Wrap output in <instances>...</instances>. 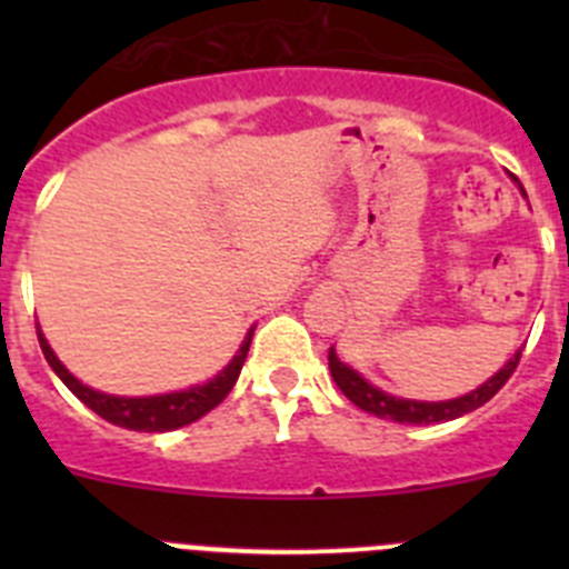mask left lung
Returning a JSON list of instances; mask_svg holds the SVG:
<instances>
[{
    "instance_id": "obj_1",
    "label": "left lung",
    "mask_w": 569,
    "mask_h": 569,
    "mask_svg": "<svg viewBox=\"0 0 569 569\" xmlns=\"http://www.w3.org/2000/svg\"><path fill=\"white\" fill-rule=\"evenodd\" d=\"M521 353L512 356L505 367H501L499 373L492 376L490 381L479 387V390H472V393L459 396V399L450 401H410V399H396V396H387L385 390L373 387L370 381L361 379L356 370L339 361V356L333 353V347H330L328 361H330V373H333V381L339 385L341 393L347 399L353 401L356 407H361L365 413H373L379 419H390L399 421V425H439V421H453L459 416L472 413V410H479L481 405L492 399V396L499 393L501 387L507 385L512 373H516V367H519Z\"/></svg>"
}]
</instances>
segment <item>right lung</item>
Wrapping results in <instances>:
<instances>
[{"mask_svg":"<svg viewBox=\"0 0 569 569\" xmlns=\"http://www.w3.org/2000/svg\"><path fill=\"white\" fill-rule=\"evenodd\" d=\"M250 339H253V330L248 333V339L241 341V350L233 356V361L213 381H208V385L190 387V390H182V393L148 396V399H122V396H108L99 393V390H90V387H84L82 381L73 379L64 370V365L50 350L42 333H39V347H42L48 365L53 367V373L68 385L70 393L77 396L79 401H84L104 421H110L116 427H124V430H139V433H164V430H176V427H184L190 421L202 419L216 405H222L228 399V393L233 390L236 379L241 373V365L248 359Z\"/></svg>","mask_w":569,"mask_h":569,"instance_id":"add662e5","label":"right lung"}]
</instances>
